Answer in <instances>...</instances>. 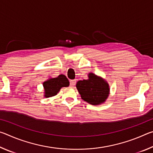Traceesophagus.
<instances>
[{"mask_svg": "<svg viewBox=\"0 0 153 153\" xmlns=\"http://www.w3.org/2000/svg\"><path fill=\"white\" fill-rule=\"evenodd\" d=\"M76 79H71V80H70V86L71 87L74 86L75 85H76Z\"/></svg>", "mask_w": 153, "mask_h": 153, "instance_id": "obj_1", "label": "esophagus"}]
</instances>
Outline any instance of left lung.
<instances>
[{
  "instance_id": "1",
  "label": "left lung",
  "mask_w": 153,
  "mask_h": 153,
  "mask_svg": "<svg viewBox=\"0 0 153 153\" xmlns=\"http://www.w3.org/2000/svg\"><path fill=\"white\" fill-rule=\"evenodd\" d=\"M76 88L84 101L92 105H98L105 102L109 94V86L101 77L92 73L88 74V79L79 80Z\"/></svg>"
}]
</instances>
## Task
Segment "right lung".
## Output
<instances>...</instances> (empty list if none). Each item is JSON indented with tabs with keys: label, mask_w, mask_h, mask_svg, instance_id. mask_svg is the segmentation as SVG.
Instances as JSON below:
<instances>
[{
	"label": "right lung",
	"mask_w": 153,
	"mask_h": 153,
	"mask_svg": "<svg viewBox=\"0 0 153 153\" xmlns=\"http://www.w3.org/2000/svg\"><path fill=\"white\" fill-rule=\"evenodd\" d=\"M69 86V82L65 76L59 75L57 77L49 78L43 83L45 97L48 98L57 94L61 88Z\"/></svg>",
	"instance_id": "1"
}]
</instances>
